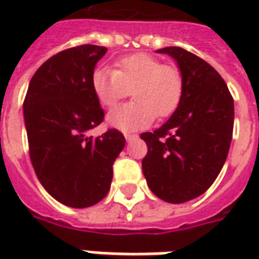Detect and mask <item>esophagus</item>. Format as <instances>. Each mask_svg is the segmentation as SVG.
I'll return each mask as SVG.
<instances>
[{
	"mask_svg": "<svg viewBox=\"0 0 259 259\" xmlns=\"http://www.w3.org/2000/svg\"><path fill=\"white\" fill-rule=\"evenodd\" d=\"M139 136L137 135H130V133H124V139H126V141H133L136 140Z\"/></svg>",
	"mask_w": 259,
	"mask_h": 259,
	"instance_id": "obj_1",
	"label": "esophagus"
}]
</instances>
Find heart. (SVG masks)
<instances>
[{
  "label": "heart",
  "mask_w": 259,
  "mask_h": 259,
  "mask_svg": "<svg viewBox=\"0 0 259 259\" xmlns=\"http://www.w3.org/2000/svg\"><path fill=\"white\" fill-rule=\"evenodd\" d=\"M130 88L135 100L108 115V123L112 127L143 129L155 116H172L183 98L185 81L178 69L146 53L126 55L115 62V69L101 66L91 73V89L102 107H115L129 94Z\"/></svg>",
  "instance_id": "heart-1"
}]
</instances>
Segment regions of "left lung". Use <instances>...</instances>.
Wrapping results in <instances>:
<instances>
[{"label":"left lung","mask_w":259,"mask_h":259,"mask_svg":"<svg viewBox=\"0 0 259 259\" xmlns=\"http://www.w3.org/2000/svg\"><path fill=\"white\" fill-rule=\"evenodd\" d=\"M185 81L178 111L154 133H141L148 151L143 174L158 198L182 204L205 193L228 158L234 104L228 85L211 65L180 47H165Z\"/></svg>","instance_id":"1"}]
</instances>
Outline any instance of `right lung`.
Instances as JSON below:
<instances>
[{"instance_id": "obj_1", "label": "right lung", "mask_w": 259, "mask_h": 259, "mask_svg": "<svg viewBox=\"0 0 259 259\" xmlns=\"http://www.w3.org/2000/svg\"><path fill=\"white\" fill-rule=\"evenodd\" d=\"M107 48H68L47 59L29 83L23 102L30 161L50 195L72 208H87L108 194L123 135L109 129L87 136L104 120L91 89V73Z\"/></svg>"}]
</instances>
